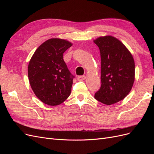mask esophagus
Segmentation results:
<instances>
[{"label":"esophagus","mask_w":154,"mask_h":154,"mask_svg":"<svg viewBox=\"0 0 154 154\" xmlns=\"http://www.w3.org/2000/svg\"><path fill=\"white\" fill-rule=\"evenodd\" d=\"M77 79H78V81H83V80H85L86 76H80L78 77Z\"/></svg>","instance_id":"34e87169"}]
</instances>
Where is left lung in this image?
Wrapping results in <instances>:
<instances>
[{
  "label": "left lung",
  "instance_id": "left-lung-1",
  "mask_svg": "<svg viewBox=\"0 0 154 154\" xmlns=\"http://www.w3.org/2000/svg\"><path fill=\"white\" fill-rule=\"evenodd\" d=\"M101 57V82L95 99L105 105L123 100L131 91L135 80V62L132 53L118 38L111 35L93 40Z\"/></svg>",
  "mask_w": 154,
  "mask_h": 154
}]
</instances>
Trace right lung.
I'll list each match as a JSON object with an SVG mask.
<instances>
[{
  "label": "right lung",
  "mask_w": 154,
  "mask_h": 154,
  "mask_svg": "<svg viewBox=\"0 0 154 154\" xmlns=\"http://www.w3.org/2000/svg\"><path fill=\"white\" fill-rule=\"evenodd\" d=\"M72 45L58 38L45 41L35 51L28 65L31 87L44 103L57 106L66 101L71 92L72 80L63 58V54Z\"/></svg>",
  "instance_id": "obj_1"
}]
</instances>
